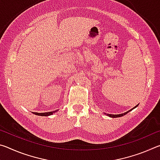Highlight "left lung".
<instances>
[{
  "label": "left lung",
  "instance_id": "8db88e82",
  "mask_svg": "<svg viewBox=\"0 0 160 160\" xmlns=\"http://www.w3.org/2000/svg\"><path fill=\"white\" fill-rule=\"evenodd\" d=\"M138 105H139V104H137L136 106H135V107L132 108V109H130L129 111H128V112H126L123 113H121V114H108V113H106V115L109 116V117H111V118H118V117H121V116H125L126 114H127V113H128V112H131V111H132V109H134L135 108H136L138 106Z\"/></svg>",
  "mask_w": 160,
  "mask_h": 160
}]
</instances>
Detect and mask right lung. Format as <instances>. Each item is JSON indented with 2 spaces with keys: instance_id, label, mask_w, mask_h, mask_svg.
Instances as JSON below:
<instances>
[{
  "instance_id": "add662e5",
  "label": "right lung",
  "mask_w": 160,
  "mask_h": 160,
  "mask_svg": "<svg viewBox=\"0 0 160 160\" xmlns=\"http://www.w3.org/2000/svg\"><path fill=\"white\" fill-rule=\"evenodd\" d=\"M58 109L56 111H53V112H45V113H37V112H33L34 114L37 115V116H51L52 115L53 113H56V112H58Z\"/></svg>"
}]
</instances>
